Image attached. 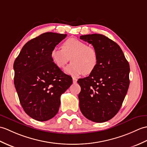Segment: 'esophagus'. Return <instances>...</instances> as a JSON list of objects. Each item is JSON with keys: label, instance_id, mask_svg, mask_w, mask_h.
I'll list each match as a JSON object with an SVG mask.
<instances>
[{"label": "esophagus", "instance_id": "obj_1", "mask_svg": "<svg viewBox=\"0 0 147 147\" xmlns=\"http://www.w3.org/2000/svg\"><path fill=\"white\" fill-rule=\"evenodd\" d=\"M77 79H76V78H73V83L74 84H76L77 83Z\"/></svg>", "mask_w": 147, "mask_h": 147}]
</instances>
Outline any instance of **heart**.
<instances>
[{"label":"heart","mask_w":147,"mask_h":147,"mask_svg":"<svg viewBox=\"0 0 147 147\" xmlns=\"http://www.w3.org/2000/svg\"><path fill=\"white\" fill-rule=\"evenodd\" d=\"M50 58L55 66L62 69L70 61L71 63L65 71L71 76L92 73L98 63L96 50L76 38H69L61 45V49L54 48L50 52Z\"/></svg>","instance_id":"b5f03b06"}]
</instances>
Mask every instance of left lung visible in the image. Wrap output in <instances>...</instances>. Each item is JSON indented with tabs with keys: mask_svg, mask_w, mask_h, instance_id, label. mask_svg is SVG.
Wrapping results in <instances>:
<instances>
[{
	"mask_svg": "<svg viewBox=\"0 0 147 147\" xmlns=\"http://www.w3.org/2000/svg\"><path fill=\"white\" fill-rule=\"evenodd\" d=\"M80 39L92 44L98 54L95 70L77 81L80 109L88 119L105 122L121 107L129 85V65L119 45L105 36L86 34Z\"/></svg>",
	"mask_w": 147,
	"mask_h": 147,
	"instance_id": "8db88e82",
	"label": "left lung"
}]
</instances>
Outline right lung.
<instances>
[{
	"label": "right lung",
	"mask_w": 147,
	"mask_h": 147,
	"mask_svg": "<svg viewBox=\"0 0 147 147\" xmlns=\"http://www.w3.org/2000/svg\"><path fill=\"white\" fill-rule=\"evenodd\" d=\"M67 36L48 32L27 42L14 63V86L25 113L45 121L57 115L60 96L72 84V78L55 66L50 52Z\"/></svg>",
	"instance_id": "right-lung-1"
}]
</instances>
